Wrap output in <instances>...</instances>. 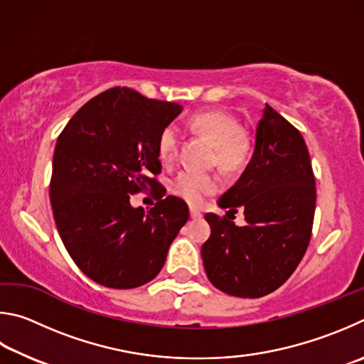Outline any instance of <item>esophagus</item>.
<instances>
[{"instance_id": "esophagus-1", "label": "esophagus", "mask_w": 364, "mask_h": 364, "mask_svg": "<svg viewBox=\"0 0 364 364\" xmlns=\"http://www.w3.org/2000/svg\"><path fill=\"white\" fill-rule=\"evenodd\" d=\"M190 215H192V219H201L203 218V214L196 208H190Z\"/></svg>"}]
</instances>
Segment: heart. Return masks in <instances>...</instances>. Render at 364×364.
Wrapping results in <instances>:
<instances>
[{"label": "heart", "mask_w": 364, "mask_h": 364, "mask_svg": "<svg viewBox=\"0 0 364 364\" xmlns=\"http://www.w3.org/2000/svg\"><path fill=\"white\" fill-rule=\"evenodd\" d=\"M188 126L214 145L215 161L222 169L237 171L243 168L250 155V144L243 136V127L232 114L220 110L201 112L190 118ZM178 144L181 134L177 127H164L158 139L159 158L166 163L172 161L177 155ZM219 186V177L215 174L182 171L172 182V192L192 205H198L208 195L218 192Z\"/></svg>", "instance_id": "heart-1"}]
</instances>
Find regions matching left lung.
I'll use <instances>...</instances> for the list:
<instances>
[{"label": "left lung", "mask_w": 364, "mask_h": 364, "mask_svg": "<svg viewBox=\"0 0 364 364\" xmlns=\"http://www.w3.org/2000/svg\"><path fill=\"white\" fill-rule=\"evenodd\" d=\"M316 203L315 176L302 134L265 104L251 161L218 205L208 213L211 237L201 246L206 275L235 297L270 294L288 279L307 251ZM245 209L247 225L230 218Z\"/></svg>", "instance_id": "8db88e82"}]
</instances>
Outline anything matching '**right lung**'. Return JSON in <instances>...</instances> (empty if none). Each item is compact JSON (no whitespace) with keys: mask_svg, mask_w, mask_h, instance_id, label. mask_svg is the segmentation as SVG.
I'll return each mask as SVG.
<instances>
[{"mask_svg":"<svg viewBox=\"0 0 364 364\" xmlns=\"http://www.w3.org/2000/svg\"><path fill=\"white\" fill-rule=\"evenodd\" d=\"M182 112L172 102L112 87L82 105L57 139L50 205L62 243L92 282L132 289L151 282L188 220L187 203L166 196L159 134ZM150 189L160 200L145 213L130 195Z\"/></svg>","mask_w":364,"mask_h":364,"instance_id":"add662e5","label":"right lung"}]
</instances>
